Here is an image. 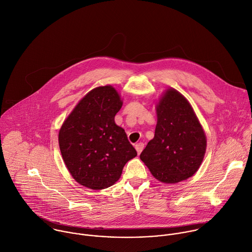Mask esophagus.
<instances>
[{"instance_id": "obj_1", "label": "esophagus", "mask_w": 252, "mask_h": 252, "mask_svg": "<svg viewBox=\"0 0 252 252\" xmlns=\"http://www.w3.org/2000/svg\"><path fill=\"white\" fill-rule=\"evenodd\" d=\"M143 148H144V143H142V142H139V143H137V144L135 145V149H136V151H137L138 154H140V153L142 152Z\"/></svg>"}]
</instances>
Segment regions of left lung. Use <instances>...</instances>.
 <instances>
[{
	"mask_svg": "<svg viewBox=\"0 0 252 252\" xmlns=\"http://www.w3.org/2000/svg\"><path fill=\"white\" fill-rule=\"evenodd\" d=\"M155 135L140 154L151 174L166 184L193 176L206 151V136L189 101L168 89L157 105Z\"/></svg>",
	"mask_w": 252,
	"mask_h": 252,
	"instance_id": "left-lung-1",
	"label": "left lung"
}]
</instances>
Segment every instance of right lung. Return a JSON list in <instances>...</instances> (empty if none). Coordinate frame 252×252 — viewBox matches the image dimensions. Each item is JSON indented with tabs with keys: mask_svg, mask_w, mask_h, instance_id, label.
Returning a JSON list of instances; mask_svg holds the SVG:
<instances>
[{
	"mask_svg": "<svg viewBox=\"0 0 252 252\" xmlns=\"http://www.w3.org/2000/svg\"><path fill=\"white\" fill-rule=\"evenodd\" d=\"M123 102L117 90L100 86L86 94L63 124L59 144L72 178L91 189L113 186L137 153L115 124Z\"/></svg>",
	"mask_w": 252,
	"mask_h": 252,
	"instance_id": "right-lung-1",
	"label": "right lung"
}]
</instances>
